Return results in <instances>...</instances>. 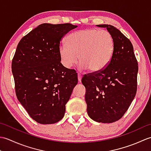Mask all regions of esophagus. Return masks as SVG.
Listing matches in <instances>:
<instances>
[{"instance_id": "34e87169", "label": "esophagus", "mask_w": 151, "mask_h": 151, "mask_svg": "<svg viewBox=\"0 0 151 151\" xmlns=\"http://www.w3.org/2000/svg\"><path fill=\"white\" fill-rule=\"evenodd\" d=\"M81 79H82V75L81 74H78V82H81Z\"/></svg>"}]
</instances>
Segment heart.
Masks as SVG:
<instances>
[{
	"instance_id": "b5f03b06",
	"label": "heart",
	"mask_w": 151,
	"mask_h": 151,
	"mask_svg": "<svg viewBox=\"0 0 151 151\" xmlns=\"http://www.w3.org/2000/svg\"><path fill=\"white\" fill-rule=\"evenodd\" d=\"M67 44L60 47L61 62L70 68L78 61L80 69L96 73L110 62L114 49V41L110 32L88 28L75 32L67 36Z\"/></svg>"
}]
</instances>
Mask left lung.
<instances>
[{"mask_svg":"<svg viewBox=\"0 0 151 151\" xmlns=\"http://www.w3.org/2000/svg\"><path fill=\"white\" fill-rule=\"evenodd\" d=\"M106 28L112 35L114 49L110 62L101 71L89 73L82 78L86 92L88 114L99 123H111L123 116L137 91L138 65L132 43L117 28Z\"/></svg>","mask_w":151,"mask_h":151,"instance_id":"8db88e82","label":"left lung"}]
</instances>
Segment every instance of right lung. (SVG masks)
Instances as JSON below:
<instances>
[{
  "mask_svg": "<svg viewBox=\"0 0 151 151\" xmlns=\"http://www.w3.org/2000/svg\"><path fill=\"white\" fill-rule=\"evenodd\" d=\"M77 27L43 23L19 41L12 69L17 99L37 123L53 124L63 117L65 104L78 83L75 69L61 63L60 41Z\"/></svg>",
  "mask_w": 151,
  "mask_h": 151,
  "instance_id": "right-lung-1",
  "label": "right lung"
}]
</instances>
